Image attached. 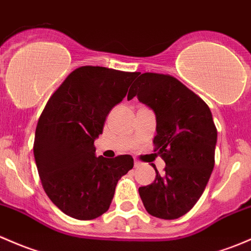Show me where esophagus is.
<instances>
[{"instance_id": "34e87169", "label": "esophagus", "mask_w": 251, "mask_h": 251, "mask_svg": "<svg viewBox=\"0 0 251 251\" xmlns=\"http://www.w3.org/2000/svg\"><path fill=\"white\" fill-rule=\"evenodd\" d=\"M134 167H136V168L141 167V162H139V161H137V160H134Z\"/></svg>"}]
</instances>
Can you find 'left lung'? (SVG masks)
Segmentation results:
<instances>
[{"mask_svg":"<svg viewBox=\"0 0 251 251\" xmlns=\"http://www.w3.org/2000/svg\"><path fill=\"white\" fill-rule=\"evenodd\" d=\"M156 117L155 155L166 162L165 173L138 189L150 215L173 220L189 212L202 196L214 168L218 132L209 107L178 79L143 73L128 91Z\"/></svg>","mask_w":251,"mask_h":251,"instance_id":"1","label":"left lung"}]
</instances>
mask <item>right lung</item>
I'll use <instances>...</instances> for the list:
<instances>
[{"instance_id":"1","label":"right lung","mask_w":251,"mask_h":251,"mask_svg":"<svg viewBox=\"0 0 251 251\" xmlns=\"http://www.w3.org/2000/svg\"><path fill=\"white\" fill-rule=\"evenodd\" d=\"M137 72L100 66L73 71L44 107L36 127V166L44 191L61 212L92 220L112 203L118 180L133 167L131 155L96 156L95 139Z\"/></svg>"}]
</instances>
